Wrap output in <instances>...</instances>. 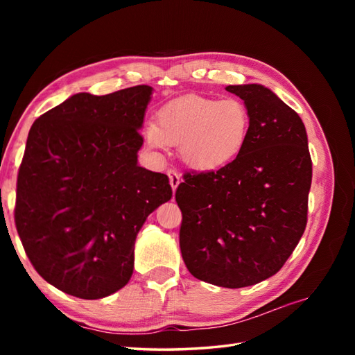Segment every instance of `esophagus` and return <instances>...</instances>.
<instances>
[{
    "label": "esophagus",
    "instance_id": "34e87169",
    "mask_svg": "<svg viewBox=\"0 0 355 355\" xmlns=\"http://www.w3.org/2000/svg\"><path fill=\"white\" fill-rule=\"evenodd\" d=\"M167 175H168V180H170L171 189L176 191V188H178L179 184H180V176H179V173H178V171H175V170H168Z\"/></svg>",
    "mask_w": 355,
    "mask_h": 355
}]
</instances>
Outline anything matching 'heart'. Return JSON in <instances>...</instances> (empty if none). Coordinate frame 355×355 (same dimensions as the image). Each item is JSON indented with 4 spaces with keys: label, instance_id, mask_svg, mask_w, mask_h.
<instances>
[{
    "label": "heart",
    "instance_id": "1",
    "mask_svg": "<svg viewBox=\"0 0 355 355\" xmlns=\"http://www.w3.org/2000/svg\"><path fill=\"white\" fill-rule=\"evenodd\" d=\"M250 125L252 115L243 101L189 94L161 106L157 121L145 127V141L154 149L179 146L191 168L213 171L243 153Z\"/></svg>",
    "mask_w": 355,
    "mask_h": 355
}]
</instances>
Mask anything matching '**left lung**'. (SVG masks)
I'll return each instance as SVG.
<instances>
[{"instance_id":"left-lung-1","label":"left lung","mask_w":355,"mask_h":355,"mask_svg":"<svg viewBox=\"0 0 355 355\" xmlns=\"http://www.w3.org/2000/svg\"><path fill=\"white\" fill-rule=\"evenodd\" d=\"M252 115L249 141L216 171L184 175L180 253L201 282L253 286L282 270L308 220L313 161L300 116L259 84L228 85Z\"/></svg>"}]
</instances>
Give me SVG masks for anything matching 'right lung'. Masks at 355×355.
I'll return each instance as SVG.
<instances>
[{
	"label": "right lung",
	"mask_w": 355,
	"mask_h": 355,
	"mask_svg": "<svg viewBox=\"0 0 355 355\" xmlns=\"http://www.w3.org/2000/svg\"><path fill=\"white\" fill-rule=\"evenodd\" d=\"M151 92L73 94L29 130L16 230L35 271L75 297L101 299L128 283L139 230L171 198L166 175L137 166Z\"/></svg>",
	"instance_id": "right-lung-1"
}]
</instances>
